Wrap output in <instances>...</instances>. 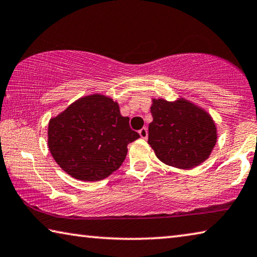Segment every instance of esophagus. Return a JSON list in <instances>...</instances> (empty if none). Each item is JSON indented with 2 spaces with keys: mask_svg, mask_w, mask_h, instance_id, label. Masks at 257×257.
<instances>
[{
  "mask_svg": "<svg viewBox=\"0 0 257 257\" xmlns=\"http://www.w3.org/2000/svg\"><path fill=\"white\" fill-rule=\"evenodd\" d=\"M138 133H140V136L143 138V140H146V138H148V129L146 128H142Z\"/></svg>",
  "mask_w": 257,
  "mask_h": 257,
  "instance_id": "esophagus-1",
  "label": "esophagus"
}]
</instances>
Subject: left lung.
I'll list each match as a JSON object with an SVG mask.
<instances>
[{"mask_svg":"<svg viewBox=\"0 0 257 257\" xmlns=\"http://www.w3.org/2000/svg\"><path fill=\"white\" fill-rule=\"evenodd\" d=\"M153 121L148 143L159 160L168 166L190 169L208 159L217 134L214 120L205 109L189 100L153 99Z\"/></svg>","mask_w":257,"mask_h":257,"instance_id":"1","label":"left lung"}]
</instances>
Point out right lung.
<instances>
[{"mask_svg":"<svg viewBox=\"0 0 257 257\" xmlns=\"http://www.w3.org/2000/svg\"><path fill=\"white\" fill-rule=\"evenodd\" d=\"M140 138L120 114L119 105L103 95L77 99L49 121L48 145L64 172L76 180L97 182L119 168L129 143Z\"/></svg>","mask_w":257,"mask_h":257,"instance_id":"right-lung-1","label":"right lung"}]
</instances>
